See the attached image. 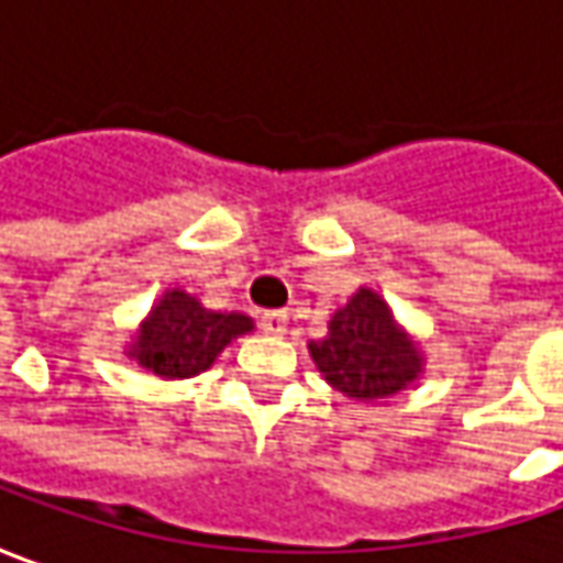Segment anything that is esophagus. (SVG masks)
Listing matches in <instances>:
<instances>
[{"instance_id":"34e87169","label":"esophagus","mask_w":563,"mask_h":563,"mask_svg":"<svg viewBox=\"0 0 563 563\" xmlns=\"http://www.w3.org/2000/svg\"><path fill=\"white\" fill-rule=\"evenodd\" d=\"M262 330L271 336H283L286 333V314L283 311H267L262 314Z\"/></svg>"}]
</instances>
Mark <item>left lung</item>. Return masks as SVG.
<instances>
[{"instance_id": "8db88e82", "label": "left lung", "mask_w": 563, "mask_h": 563, "mask_svg": "<svg viewBox=\"0 0 563 563\" xmlns=\"http://www.w3.org/2000/svg\"><path fill=\"white\" fill-rule=\"evenodd\" d=\"M323 379L342 396L374 401L401 393L423 371V355L374 289L361 286L330 318V333L308 342Z\"/></svg>"}]
</instances>
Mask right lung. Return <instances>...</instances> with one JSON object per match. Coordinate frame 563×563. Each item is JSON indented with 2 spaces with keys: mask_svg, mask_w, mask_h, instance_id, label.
Returning <instances> with one entry per match:
<instances>
[{
  "mask_svg": "<svg viewBox=\"0 0 563 563\" xmlns=\"http://www.w3.org/2000/svg\"><path fill=\"white\" fill-rule=\"evenodd\" d=\"M255 323L240 311H211L184 289H167L130 342V358L165 379H186L208 371L236 336Z\"/></svg>",
  "mask_w": 563,
  "mask_h": 563,
  "instance_id": "right-lung-1",
  "label": "right lung"
}]
</instances>
